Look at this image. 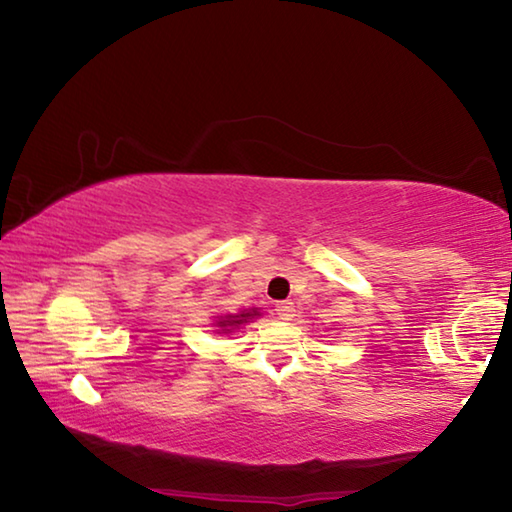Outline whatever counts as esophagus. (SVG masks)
I'll use <instances>...</instances> for the list:
<instances>
[{"mask_svg":"<svg viewBox=\"0 0 512 512\" xmlns=\"http://www.w3.org/2000/svg\"><path fill=\"white\" fill-rule=\"evenodd\" d=\"M275 314H277V318H282V320H291L293 316H296V307H293V302H277L275 305Z\"/></svg>","mask_w":512,"mask_h":512,"instance_id":"esophagus-1","label":"esophagus"}]
</instances>
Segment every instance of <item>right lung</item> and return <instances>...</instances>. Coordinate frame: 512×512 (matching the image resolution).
Here are the masks:
<instances>
[{"label": "right lung", "instance_id": "add662e5", "mask_svg": "<svg viewBox=\"0 0 512 512\" xmlns=\"http://www.w3.org/2000/svg\"><path fill=\"white\" fill-rule=\"evenodd\" d=\"M250 316H257V311H244V314H237V316H230L228 320H221V327H232V325H241V323H246V320L250 318Z\"/></svg>", "mask_w": 512, "mask_h": 512}]
</instances>
